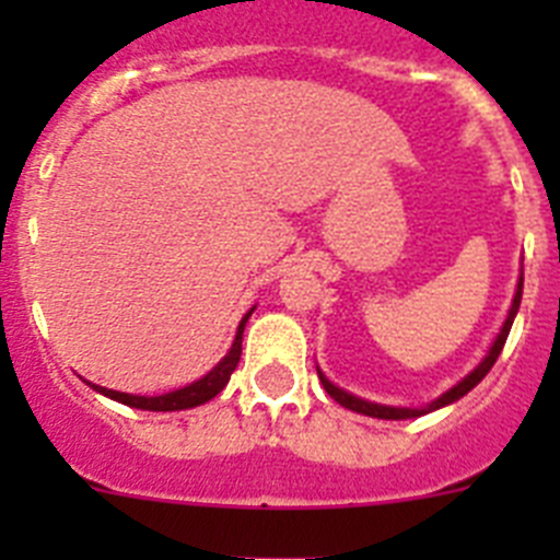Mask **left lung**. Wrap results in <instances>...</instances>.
Listing matches in <instances>:
<instances>
[{
    "instance_id": "obj_1",
    "label": "left lung",
    "mask_w": 560,
    "mask_h": 560,
    "mask_svg": "<svg viewBox=\"0 0 560 560\" xmlns=\"http://www.w3.org/2000/svg\"><path fill=\"white\" fill-rule=\"evenodd\" d=\"M522 289H524V275L518 277V285H516V296H513V305L511 311H508V319H504L502 330L497 334V339H493L491 350H488V355H485L482 361H479L477 368L471 370V373L465 375L463 381H459L457 387H452L448 393L440 395L438 400H432L429 407L423 409H404V407H384V404H373V400H364V398H355V395L345 393V389H339L336 384H330L328 378L323 375V370L316 368V373H319V381H323V387L325 393L330 395V398L336 400V404H341L345 409H353V412H361V415H370V418H381V420H407V418H420V415H427V412H434V409L440 407H448V404H454V400L463 398L465 393H471L474 387H477L479 381L485 378V375L491 373V368L497 364L499 353H502L504 348V341H508V334H511V325L513 319H516V311H518V303H522Z\"/></svg>"
}]
</instances>
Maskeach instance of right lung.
I'll return each instance as SVG.
<instances>
[{
  "instance_id": "add662e5",
  "label": "right lung",
  "mask_w": 560,
  "mask_h": 560,
  "mask_svg": "<svg viewBox=\"0 0 560 560\" xmlns=\"http://www.w3.org/2000/svg\"><path fill=\"white\" fill-rule=\"evenodd\" d=\"M252 311L244 316V319H241V325H237V334H235V341H232L230 353H226L224 359H221L219 364H215V368L205 375V378L192 381V384H187V387L173 389V393H165V395H153V398H148V395L117 393V389L97 387V384H89V387H95L97 393L106 395V398L120 400V404H126V407L148 409V412H179V409L201 407V404H207L210 398H215V395L226 387V381H230L232 370L237 368V361H241V339H244L246 319L252 316Z\"/></svg>"
}]
</instances>
